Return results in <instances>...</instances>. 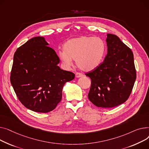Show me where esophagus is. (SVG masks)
<instances>
[{"label": "esophagus", "instance_id": "1", "mask_svg": "<svg viewBox=\"0 0 149 149\" xmlns=\"http://www.w3.org/2000/svg\"><path fill=\"white\" fill-rule=\"evenodd\" d=\"M75 76H76V77L79 78V77H82V76H84V74H82V73H76Z\"/></svg>", "mask_w": 149, "mask_h": 149}]
</instances>
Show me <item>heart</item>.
<instances>
[{"label":"heart","instance_id":"b5f03b06","mask_svg":"<svg viewBox=\"0 0 149 149\" xmlns=\"http://www.w3.org/2000/svg\"><path fill=\"white\" fill-rule=\"evenodd\" d=\"M64 51L59 52V58L65 67L73 65L85 72L97 68L101 63L105 52V43L99 37L81 36L68 40L63 46Z\"/></svg>","mask_w":149,"mask_h":149}]
</instances>
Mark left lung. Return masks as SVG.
I'll return each mask as SVG.
<instances>
[{
	"instance_id": "8db88e82",
	"label": "left lung",
	"mask_w": 149,
	"mask_h": 149,
	"mask_svg": "<svg viewBox=\"0 0 149 149\" xmlns=\"http://www.w3.org/2000/svg\"><path fill=\"white\" fill-rule=\"evenodd\" d=\"M108 53L94 71L86 73L91 85L88 94L95 106L113 108L125 103L132 92L136 70L132 50L115 35L108 33Z\"/></svg>"
}]
</instances>
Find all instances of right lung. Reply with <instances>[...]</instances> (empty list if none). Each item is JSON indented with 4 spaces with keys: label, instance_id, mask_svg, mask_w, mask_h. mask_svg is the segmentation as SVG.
<instances>
[{
    "label": "right lung",
    "instance_id": "obj_1",
    "mask_svg": "<svg viewBox=\"0 0 149 149\" xmlns=\"http://www.w3.org/2000/svg\"><path fill=\"white\" fill-rule=\"evenodd\" d=\"M42 37H34L17 49L10 81L19 100L28 109L46 113L62 99L63 86L75 74L61 69L59 58Z\"/></svg>",
    "mask_w": 149,
    "mask_h": 149
}]
</instances>
